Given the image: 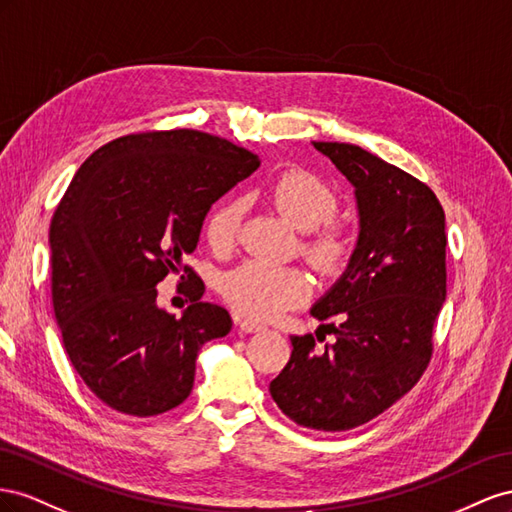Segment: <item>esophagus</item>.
Masks as SVG:
<instances>
[{"mask_svg":"<svg viewBox=\"0 0 512 512\" xmlns=\"http://www.w3.org/2000/svg\"><path fill=\"white\" fill-rule=\"evenodd\" d=\"M238 326H240V330H242V332H248V334H253V332H261V330H266L264 326H261V324H257V321H251V319H238Z\"/></svg>","mask_w":512,"mask_h":512,"instance_id":"esophagus-1","label":"esophagus"}]
</instances>
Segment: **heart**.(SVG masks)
Returning <instances> with one entry per match:
<instances>
[{"label": "heart", "instance_id": "heart-1", "mask_svg": "<svg viewBox=\"0 0 512 512\" xmlns=\"http://www.w3.org/2000/svg\"><path fill=\"white\" fill-rule=\"evenodd\" d=\"M270 201L289 225L298 231H313L304 251L315 266L334 270L343 264L352 251V233L343 225L330 223L339 208V197L324 180L309 171L289 169L274 180ZM242 216V199L225 201L210 214L206 233L216 251H227L236 244ZM321 224L325 227L321 228ZM221 291L238 313L253 319H272L309 300L311 281L300 268L274 266L253 259L227 272L221 281Z\"/></svg>", "mask_w": 512, "mask_h": 512}]
</instances>
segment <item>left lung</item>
Listing matches in <instances>:
<instances>
[{"label": "left lung", "instance_id": "1", "mask_svg": "<svg viewBox=\"0 0 512 512\" xmlns=\"http://www.w3.org/2000/svg\"><path fill=\"white\" fill-rule=\"evenodd\" d=\"M313 148L354 186L360 231L341 279L311 309L319 321L339 319L326 324L334 343L315 349L313 334L291 337L270 394L300 427L349 431L386 412L427 369L446 300V225L414 175L352 143Z\"/></svg>", "mask_w": 512, "mask_h": 512}]
</instances>
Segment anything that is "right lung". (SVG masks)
Wrapping results in <instances>:
<instances>
[{"label":"right lung","instance_id":"obj_1","mask_svg":"<svg viewBox=\"0 0 512 512\" xmlns=\"http://www.w3.org/2000/svg\"><path fill=\"white\" fill-rule=\"evenodd\" d=\"M259 167V156L199 130L126 135L98 148L57 206L51 294L66 354L111 410L148 418L193 390L203 343L231 330L229 313L203 302L182 264L212 203ZM188 271L182 318L155 304L167 273Z\"/></svg>","mask_w":512,"mask_h":512}]
</instances>
